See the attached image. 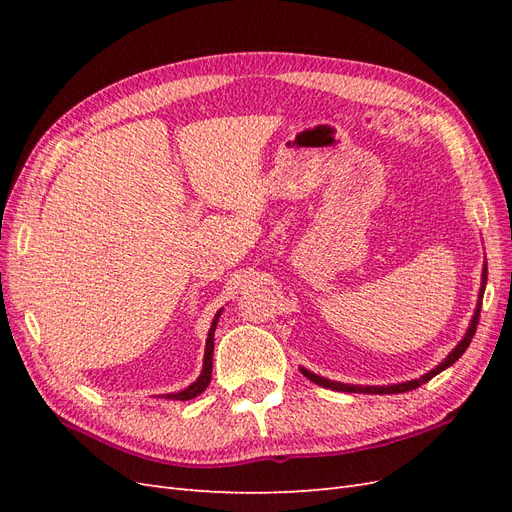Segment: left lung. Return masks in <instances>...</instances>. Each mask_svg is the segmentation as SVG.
<instances>
[{
	"mask_svg": "<svg viewBox=\"0 0 512 512\" xmlns=\"http://www.w3.org/2000/svg\"><path fill=\"white\" fill-rule=\"evenodd\" d=\"M485 286H487V262L483 265V277H480V290H478V301H476V309H474V316L470 320V327L466 331V335H463L461 342L446 354V359L436 365L433 369H429L425 376L416 378V380H406V382H397V384H386V386H363V384H344V382H335V380H329V378H322L318 374H314V371H309L305 367H299L301 374L312 380L314 384L322 386V389H331V391H342V393H367V395H393V393H406V391H412V389H418V386L429 382L433 376H438L440 371H444L446 367H451L455 361H459V356L468 350L472 337L476 333V324H478V316H480V305H483V294H485Z\"/></svg>",
	"mask_w": 512,
	"mask_h": 512,
	"instance_id": "8db88e82",
	"label": "left lung"
}]
</instances>
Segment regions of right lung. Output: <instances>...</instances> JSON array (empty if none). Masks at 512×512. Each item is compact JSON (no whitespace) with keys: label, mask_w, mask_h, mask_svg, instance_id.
<instances>
[{"label":"right lung","mask_w":512,"mask_h":512,"mask_svg":"<svg viewBox=\"0 0 512 512\" xmlns=\"http://www.w3.org/2000/svg\"><path fill=\"white\" fill-rule=\"evenodd\" d=\"M222 316V309L218 314H215L213 322H211V329L207 333V344H205V359H203V371H200V376L196 378V382H192L188 389H183L179 393H166L162 395L164 399H173V401H188L194 399L196 395L203 393L209 382H211V371H213V335H215V327H218V320Z\"/></svg>","instance_id":"obj_1"}]
</instances>
